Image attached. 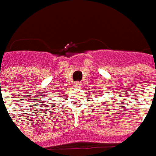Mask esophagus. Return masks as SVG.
Listing matches in <instances>:
<instances>
[{
  "instance_id": "obj_1",
  "label": "esophagus",
  "mask_w": 156,
  "mask_h": 156,
  "mask_svg": "<svg viewBox=\"0 0 156 156\" xmlns=\"http://www.w3.org/2000/svg\"><path fill=\"white\" fill-rule=\"evenodd\" d=\"M81 82H79V81H78V82H75L74 83V87H76V88H79V87H81Z\"/></svg>"
}]
</instances>
